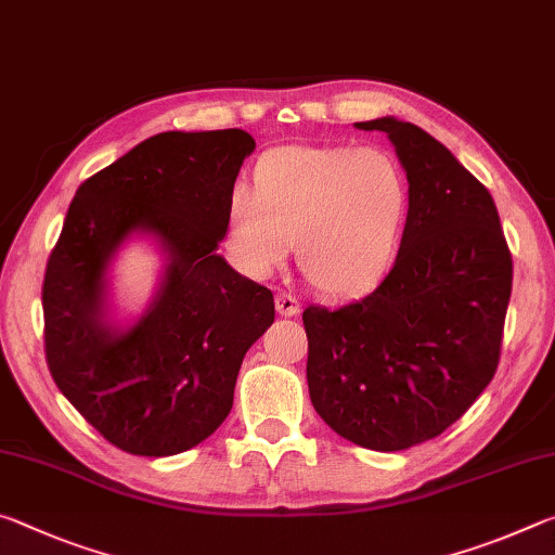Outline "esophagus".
Masks as SVG:
<instances>
[{
  "label": "esophagus",
  "instance_id": "34e87169",
  "mask_svg": "<svg viewBox=\"0 0 555 555\" xmlns=\"http://www.w3.org/2000/svg\"><path fill=\"white\" fill-rule=\"evenodd\" d=\"M276 311L281 315H296L300 311L298 298L286 294V291H281V294H276Z\"/></svg>",
  "mask_w": 555,
  "mask_h": 555
}]
</instances>
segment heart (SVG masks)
Returning <instances> with one entry per match:
<instances>
[{"label":"heart","instance_id":"b5f03b06","mask_svg":"<svg viewBox=\"0 0 555 555\" xmlns=\"http://www.w3.org/2000/svg\"><path fill=\"white\" fill-rule=\"evenodd\" d=\"M409 210L401 166L379 149L286 146L259 158L255 191L228 201V249L242 274L269 279L298 240V264L331 296L377 284Z\"/></svg>","mask_w":555,"mask_h":555}]
</instances>
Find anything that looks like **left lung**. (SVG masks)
Segmentation results:
<instances>
[{
  "mask_svg": "<svg viewBox=\"0 0 555 555\" xmlns=\"http://www.w3.org/2000/svg\"><path fill=\"white\" fill-rule=\"evenodd\" d=\"M409 181L401 247L370 296L308 306V391L337 436L391 453L443 434L500 364L512 255L487 188L411 121L379 117Z\"/></svg>",
  "mask_w": 555,
  "mask_h": 555,
  "instance_id": "1",
  "label": "left lung"
}]
</instances>
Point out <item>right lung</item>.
Returning a JSON list of instances; mask_svg holds the SVG:
<instances>
[{"label":"right lung","instance_id":"obj_1","mask_svg":"<svg viewBox=\"0 0 555 555\" xmlns=\"http://www.w3.org/2000/svg\"><path fill=\"white\" fill-rule=\"evenodd\" d=\"M242 129L164 131L78 188L43 279L53 382L92 428L131 455L166 457L212 436L244 354L274 323V296L218 255L228 201L255 152ZM152 236L165 271L147 311H108L111 259Z\"/></svg>","mask_w":555,"mask_h":555}]
</instances>
